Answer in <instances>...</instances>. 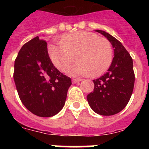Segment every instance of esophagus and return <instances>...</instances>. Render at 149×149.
Instances as JSON below:
<instances>
[{
    "mask_svg": "<svg viewBox=\"0 0 149 149\" xmlns=\"http://www.w3.org/2000/svg\"><path fill=\"white\" fill-rule=\"evenodd\" d=\"M82 81L81 79H73V80H72V83H73V84H76V83L80 82V81Z\"/></svg>",
    "mask_w": 149,
    "mask_h": 149,
    "instance_id": "34e87169",
    "label": "esophagus"
}]
</instances>
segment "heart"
<instances>
[{"label": "heart", "instance_id": "obj_1", "mask_svg": "<svg viewBox=\"0 0 149 149\" xmlns=\"http://www.w3.org/2000/svg\"><path fill=\"white\" fill-rule=\"evenodd\" d=\"M48 53L54 65L63 70L74 60L77 61L65 70L72 76L99 75L108 69L113 60V50L108 41L87 31L64 35L48 45Z\"/></svg>", "mask_w": 149, "mask_h": 149}]
</instances>
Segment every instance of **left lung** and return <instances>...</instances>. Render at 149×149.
Here are the masks:
<instances>
[{
  "mask_svg": "<svg viewBox=\"0 0 149 149\" xmlns=\"http://www.w3.org/2000/svg\"><path fill=\"white\" fill-rule=\"evenodd\" d=\"M95 31L104 36L111 43L114 57L107 72L93 80L94 90L86 98L96 113L112 116L122 111L131 97L135 81L133 60L118 39L103 30Z\"/></svg>",
  "mask_w": 149,
  "mask_h": 149,
  "instance_id": "left-lung-1",
  "label": "left lung"
}]
</instances>
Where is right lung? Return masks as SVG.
<instances>
[{"label":"right lung","mask_w":149,"mask_h":149,"mask_svg":"<svg viewBox=\"0 0 149 149\" xmlns=\"http://www.w3.org/2000/svg\"><path fill=\"white\" fill-rule=\"evenodd\" d=\"M14 81L22 104L32 113L51 117L63 109L72 85L51 62L47 42L39 36L22 46L15 60Z\"/></svg>","instance_id":"add662e5"}]
</instances>
